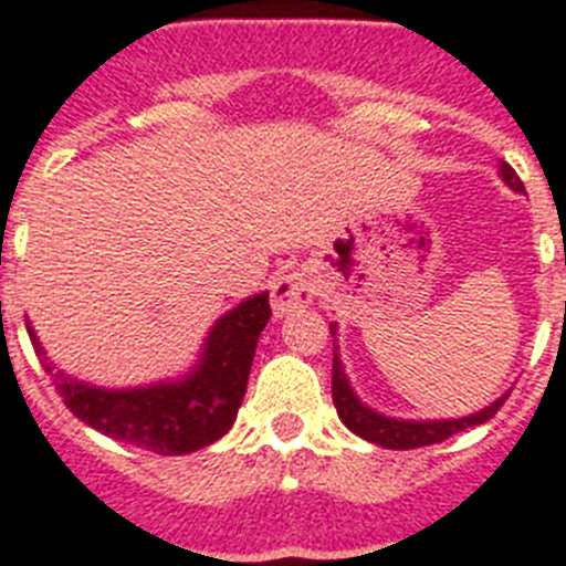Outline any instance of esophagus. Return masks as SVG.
I'll return each mask as SVG.
<instances>
[{
    "instance_id": "esophagus-1",
    "label": "esophagus",
    "mask_w": 566,
    "mask_h": 566,
    "mask_svg": "<svg viewBox=\"0 0 566 566\" xmlns=\"http://www.w3.org/2000/svg\"><path fill=\"white\" fill-rule=\"evenodd\" d=\"M315 280H312L310 272H289L283 277H277L272 283V310L277 317H286L292 312L303 310V306H310L315 301Z\"/></svg>"
}]
</instances>
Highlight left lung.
Here are the masks:
<instances>
[{
    "label": "left lung",
    "mask_w": 566,
    "mask_h": 566,
    "mask_svg": "<svg viewBox=\"0 0 566 566\" xmlns=\"http://www.w3.org/2000/svg\"><path fill=\"white\" fill-rule=\"evenodd\" d=\"M501 179L506 181L509 188L515 193H524V181L517 179V172L501 161ZM329 333L338 335V324H329ZM509 396V394H506ZM506 396L494 399L489 408L478 410V413H469V417L460 419H396L385 417L373 410L370 405H364L356 396L353 385H349L347 373H344V361L338 356V347L333 349V401L335 410H338L340 422L347 424L349 431L358 433L361 440L376 442L381 448H390V451H408V448H422L433 446V442H442L454 433L465 431V428H474V424H483L485 419H492L501 405L506 401Z\"/></svg>",
    "instance_id": "1"
}]
</instances>
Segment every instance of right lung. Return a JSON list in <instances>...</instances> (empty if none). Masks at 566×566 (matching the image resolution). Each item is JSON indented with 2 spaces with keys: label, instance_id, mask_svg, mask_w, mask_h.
Wrapping results in <instances>:
<instances>
[{
  "label": "right lung",
  "instance_id": "obj_1",
  "mask_svg": "<svg viewBox=\"0 0 566 566\" xmlns=\"http://www.w3.org/2000/svg\"><path fill=\"white\" fill-rule=\"evenodd\" d=\"M269 317V292L251 294L210 326L202 353L188 373L144 387H97L69 376L45 356L31 324L28 335L74 417L112 440L179 457L231 431L249 385L256 340Z\"/></svg>",
  "mask_w": 566,
  "mask_h": 566
}]
</instances>
